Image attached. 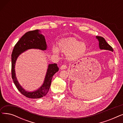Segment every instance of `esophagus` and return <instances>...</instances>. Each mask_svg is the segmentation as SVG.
Masks as SVG:
<instances>
[{"mask_svg": "<svg viewBox=\"0 0 123 123\" xmlns=\"http://www.w3.org/2000/svg\"><path fill=\"white\" fill-rule=\"evenodd\" d=\"M67 68V65L66 64H63V65H62L61 67H60V69L61 70H63V69H66Z\"/></svg>", "mask_w": 123, "mask_h": 123, "instance_id": "esophagus-1", "label": "esophagus"}]
</instances>
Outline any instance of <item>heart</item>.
<instances>
[{
	"mask_svg": "<svg viewBox=\"0 0 123 123\" xmlns=\"http://www.w3.org/2000/svg\"><path fill=\"white\" fill-rule=\"evenodd\" d=\"M86 50L85 44L73 38L60 41L58 43V48L55 46L52 48L54 53L58 54L60 51L61 52L67 54L68 59L72 60L82 57L85 53Z\"/></svg>",
	"mask_w": 123,
	"mask_h": 123,
	"instance_id": "heart-1",
	"label": "heart"
}]
</instances>
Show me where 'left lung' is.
<instances>
[{
  "mask_svg": "<svg viewBox=\"0 0 123 123\" xmlns=\"http://www.w3.org/2000/svg\"><path fill=\"white\" fill-rule=\"evenodd\" d=\"M96 38L98 39L99 41V47L101 49H104L113 51V48L110 45L103 37L97 36Z\"/></svg>",
  "mask_w": 123,
  "mask_h": 123,
  "instance_id": "8db88e82",
  "label": "left lung"
}]
</instances>
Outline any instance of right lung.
Wrapping results in <instances>:
<instances>
[{"label":"right lung","mask_w":123,"mask_h":123,"mask_svg":"<svg viewBox=\"0 0 123 123\" xmlns=\"http://www.w3.org/2000/svg\"><path fill=\"white\" fill-rule=\"evenodd\" d=\"M38 29L26 32L19 39L14 46L11 54V75L12 78L16 88L22 95L27 98L38 99L46 95L49 90L53 76L59 71L57 64H49L43 85L38 90L33 92H28L19 85L15 73V65L18 56L24 51L31 48H35L45 50L47 45L45 37L39 33Z\"/></svg>","instance_id":"right-lung-1"}]
</instances>
